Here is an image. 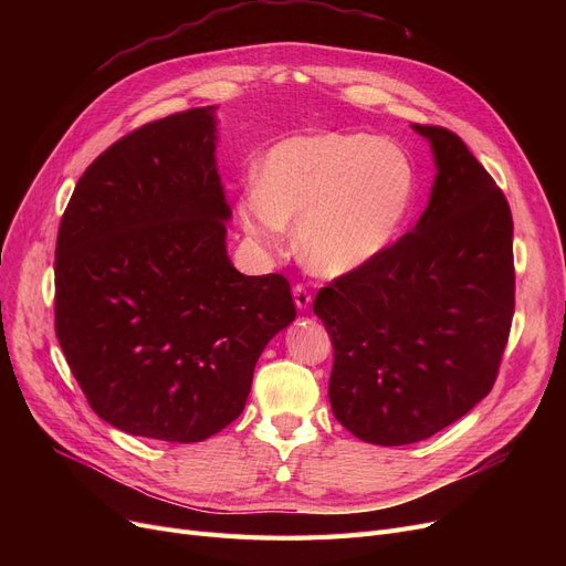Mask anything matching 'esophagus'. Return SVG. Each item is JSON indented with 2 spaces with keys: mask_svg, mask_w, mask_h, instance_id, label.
Returning a JSON list of instances; mask_svg holds the SVG:
<instances>
[{
  "mask_svg": "<svg viewBox=\"0 0 566 566\" xmlns=\"http://www.w3.org/2000/svg\"><path fill=\"white\" fill-rule=\"evenodd\" d=\"M293 303H295V307H298L301 312L310 310V305H312V293L307 291V286H303V284H295V286H293Z\"/></svg>",
  "mask_w": 566,
  "mask_h": 566,
  "instance_id": "34e87169",
  "label": "esophagus"
}]
</instances>
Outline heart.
<instances>
[{
  "label": "heart",
  "instance_id": "heart-1",
  "mask_svg": "<svg viewBox=\"0 0 566 566\" xmlns=\"http://www.w3.org/2000/svg\"><path fill=\"white\" fill-rule=\"evenodd\" d=\"M415 197V165L390 139L316 133L277 142L259 167V188L238 201L243 231L265 252H282L286 224L318 275H348L399 235Z\"/></svg>",
  "mask_w": 566,
  "mask_h": 566
}]
</instances>
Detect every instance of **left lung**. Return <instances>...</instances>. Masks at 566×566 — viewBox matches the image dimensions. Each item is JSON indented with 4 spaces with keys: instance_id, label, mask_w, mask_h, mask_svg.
Masks as SVG:
<instances>
[{
    "instance_id": "1",
    "label": "left lung",
    "mask_w": 566,
    "mask_h": 566,
    "mask_svg": "<svg viewBox=\"0 0 566 566\" xmlns=\"http://www.w3.org/2000/svg\"><path fill=\"white\" fill-rule=\"evenodd\" d=\"M429 139L436 181L406 235L314 298L335 348V418L365 442L431 438L493 388L514 316L510 203L463 139Z\"/></svg>"
}]
</instances>
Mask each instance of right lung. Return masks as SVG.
Returning a JSON list of instances; mask_svg holds the SVG:
<instances>
[{
	"label": "right lung",
	"instance_id": "add662e5",
	"mask_svg": "<svg viewBox=\"0 0 566 566\" xmlns=\"http://www.w3.org/2000/svg\"><path fill=\"white\" fill-rule=\"evenodd\" d=\"M216 109L114 142L59 224L56 339L98 418L142 438L199 442L231 424L295 318L284 275L250 277L227 256Z\"/></svg>",
	"mask_w": 566,
	"mask_h": 566
}]
</instances>
